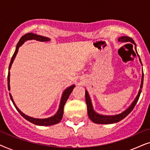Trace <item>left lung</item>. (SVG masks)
<instances>
[{"instance_id":"left-lung-1","label":"left lung","mask_w":150,"mask_h":150,"mask_svg":"<svg viewBox=\"0 0 150 150\" xmlns=\"http://www.w3.org/2000/svg\"><path fill=\"white\" fill-rule=\"evenodd\" d=\"M118 41L120 42H132L134 44H135L133 39L130 38V37H127V36L121 37V38L118 39ZM135 50H136V51H137L136 46H135ZM139 60H140L141 63L140 58H139ZM143 74L142 76V80H141V89L139 90L138 95H137V98H135L134 102H132V104H131V106L128 108H127L125 111L122 112V113H120L119 115H113V116L101 115L96 113V112L94 111L93 109V106H92L91 102V100H90L89 94H88V92H87V91H85V101H86V104H87V113H88V116H89V119L93 122L96 123V124H114V123L120 122L121 120H122L123 119H124L125 117H126L127 115H128V114L130 113V112L133 110V108H134L137 102H138L139 96H140L141 89H142V87H143Z\"/></svg>"}]
</instances>
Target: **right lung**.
Masks as SVG:
<instances>
[{"instance_id": "right-lung-1", "label": "right lung", "mask_w": 150, "mask_h": 150, "mask_svg": "<svg viewBox=\"0 0 150 150\" xmlns=\"http://www.w3.org/2000/svg\"><path fill=\"white\" fill-rule=\"evenodd\" d=\"M35 40L38 41H40V42H49L50 40L46 37H44V36H41V35H38L32 33H28L22 37L20 38V40L18 42L17 46H16V49L14 52V54L13 56H12L11 62H10L9 64V72H8V76H7V85H8V89L9 91L10 90V85H9V76H10V72H9V69H11V65L13 63V61L15 59V57L17 54L18 51V48H20V46H22V44H24V42L26 40ZM74 85L71 86V87H69L68 88H67L65 90L64 92H63L62 98H61V102H60V105H59V108L58 111L56 114L54 115V116L51 117L49 118H46V119H35V118H33L30 117H28L26 115H24L23 112H22L20 110L18 109V108L16 106V105L14 103L13 98H12V96L11 95V93H9L10 98H11V100L12 102H13L14 106H15L16 109L18 112H20V114L23 117L24 119H26V120L28 121V122L33 123V124H35V125H38V126H51V125H54V124H57L58 123L60 122V121L61 120V119L63 117V108H64L65 104V102H67V99H68L69 95H70L71 92L73 91L74 87Z\"/></svg>"}]
</instances>
